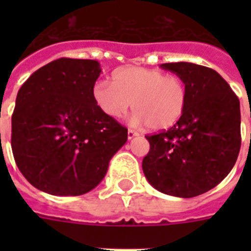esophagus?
<instances>
[{
  "mask_svg": "<svg viewBox=\"0 0 251 251\" xmlns=\"http://www.w3.org/2000/svg\"><path fill=\"white\" fill-rule=\"evenodd\" d=\"M135 137H138V133H135V131H134V130H127V139H133V138H135Z\"/></svg>",
  "mask_w": 251,
  "mask_h": 251,
  "instance_id": "34e87169",
  "label": "esophagus"
}]
</instances>
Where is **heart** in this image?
<instances>
[{"label":"heart","mask_w":251,"mask_h":251,"mask_svg":"<svg viewBox=\"0 0 251 251\" xmlns=\"http://www.w3.org/2000/svg\"><path fill=\"white\" fill-rule=\"evenodd\" d=\"M95 102L105 116L124 117L133 105V121L151 130H165L178 122L187 102V88L177 75L156 69L122 68L112 83L99 80L92 88Z\"/></svg>","instance_id":"obj_1"}]
</instances>
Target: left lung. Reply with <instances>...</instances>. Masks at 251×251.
I'll use <instances>...</instances> for the list:
<instances>
[{
  "mask_svg": "<svg viewBox=\"0 0 251 251\" xmlns=\"http://www.w3.org/2000/svg\"><path fill=\"white\" fill-rule=\"evenodd\" d=\"M187 88L182 117L167 131L146 135L150 152L142 161L156 190L193 198L226 178L241 147L240 100L219 73L191 62L163 64Z\"/></svg>",
  "mask_w": 251,
  "mask_h": 251,
  "instance_id": "8db88e82",
  "label": "left lung"
}]
</instances>
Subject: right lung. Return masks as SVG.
I'll use <instances>...</instances> for the list:
<instances>
[{
    "instance_id": "right-lung-1",
    "label": "right lung",
    "mask_w": 251,
    "mask_h": 251,
    "mask_svg": "<svg viewBox=\"0 0 251 251\" xmlns=\"http://www.w3.org/2000/svg\"><path fill=\"white\" fill-rule=\"evenodd\" d=\"M95 60L60 58L33 73L18 91L11 149L32 186L52 195H82L105 177L127 129L102 113L92 88Z\"/></svg>"
}]
</instances>
